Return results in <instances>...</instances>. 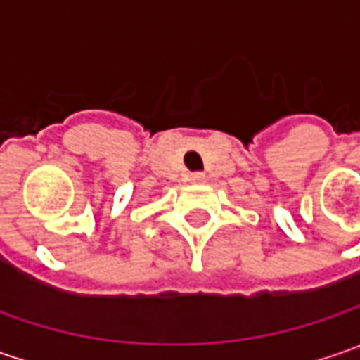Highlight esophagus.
I'll list each match as a JSON object with an SVG mask.
<instances>
[{
  "label": "esophagus",
  "mask_w": 360,
  "mask_h": 360,
  "mask_svg": "<svg viewBox=\"0 0 360 360\" xmlns=\"http://www.w3.org/2000/svg\"><path fill=\"white\" fill-rule=\"evenodd\" d=\"M190 180H192V182H204V174L202 172L190 174Z\"/></svg>",
  "instance_id": "esophagus-1"
}]
</instances>
